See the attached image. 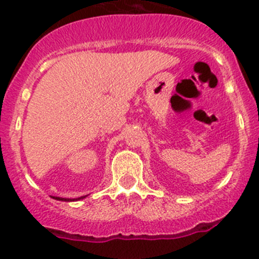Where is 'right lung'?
I'll list each match as a JSON object with an SVG mask.
<instances>
[{
	"mask_svg": "<svg viewBox=\"0 0 259 259\" xmlns=\"http://www.w3.org/2000/svg\"><path fill=\"white\" fill-rule=\"evenodd\" d=\"M55 198V199H57V200H65V202H70V200H78V199H83V198H85V195H84V197H80V198H78V199H69V198H60V197H53Z\"/></svg>",
	"mask_w": 259,
	"mask_h": 259,
	"instance_id": "obj_1",
	"label": "right lung"
}]
</instances>
